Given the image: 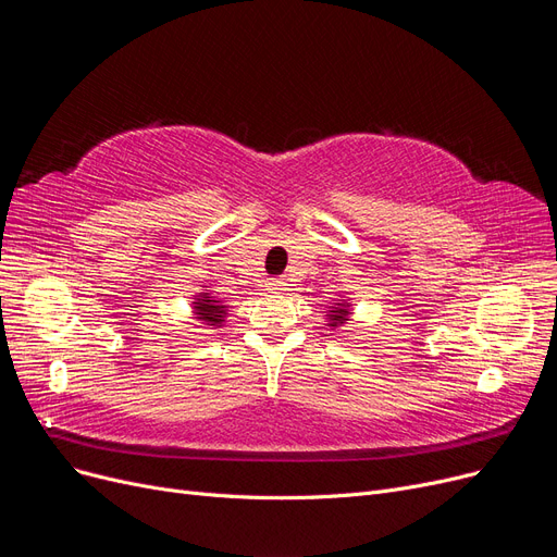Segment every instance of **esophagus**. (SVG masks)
<instances>
[{
	"instance_id": "34e87169",
	"label": "esophagus",
	"mask_w": 557,
	"mask_h": 557,
	"mask_svg": "<svg viewBox=\"0 0 557 557\" xmlns=\"http://www.w3.org/2000/svg\"><path fill=\"white\" fill-rule=\"evenodd\" d=\"M284 289H286V284L282 280H273L271 284H268V292H271V294H280Z\"/></svg>"
}]
</instances>
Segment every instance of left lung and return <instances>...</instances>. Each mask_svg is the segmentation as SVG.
Returning a JSON list of instances; mask_svg holds the SVG:
<instances>
[{
  "mask_svg": "<svg viewBox=\"0 0 557 557\" xmlns=\"http://www.w3.org/2000/svg\"><path fill=\"white\" fill-rule=\"evenodd\" d=\"M333 314H331V325H337V323H344V321H348L346 317H348V312L346 310H331Z\"/></svg>",
  "mask_w": 557,
  "mask_h": 557,
  "instance_id": "left-lung-1",
  "label": "left lung"
}]
</instances>
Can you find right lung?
Returning <instances> with one entry per match:
<instances>
[{"mask_svg":"<svg viewBox=\"0 0 557 557\" xmlns=\"http://www.w3.org/2000/svg\"><path fill=\"white\" fill-rule=\"evenodd\" d=\"M195 310L201 321H209V325L222 323L224 307L220 305V300H211V296H199L195 302Z\"/></svg>","mask_w":557,"mask_h":557,"instance_id":"add662e5","label":"right lung"}]
</instances>
